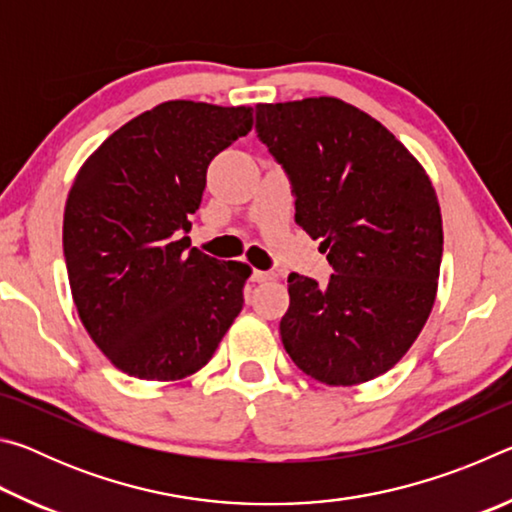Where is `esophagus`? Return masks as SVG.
<instances>
[{
    "label": "esophagus",
    "instance_id": "1",
    "mask_svg": "<svg viewBox=\"0 0 512 512\" xmlns=\"http://www.w3.org/2000/svg\"><path fill=\"white\" fill-rule=\"evenodd\" d=\"M268 280H275V273L273 271H253V282H268Z\"/></svg>",
    "mask_w": 512,
    "mask_h": 512
}]
</instances>
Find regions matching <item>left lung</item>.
Wrapping results in <instances>:
<instances>
[{"mask_svg": "<svg viewBox=\"0 0 512 512\" xmlns=\"http://www.w3.org/2000/svg\"><path fill=\"white\" fill-rule=\"evenodd\" d=\"M255 117L291 183L296 223L323 239L334 268L325 287L289 275L284 350L327 386L384 375L436 300L443 219L431 180L388 128L341 99L259 103Z\"/></svg>", "mask_w": 512, "mask_h": 512, "instance_id": "left-lung-1", "label": "left lung"}]
</instances>
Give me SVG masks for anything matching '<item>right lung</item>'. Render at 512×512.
<instances>
[{
    "instance_id": "right-lung-1",
    "label": "right lung",
    "mask_w": 512,
    "mask_h": 512,
    "mask_svg": "<svg viewBox=\"0 0 512 512\" xmlns=\"http://www.w3.org/2000/svg\"><path fill=\"white\" fill-rule=\"evenodd\" d=\"M253 108L167 101L112 133L76 176L63 219L74 305L99 350L137 379L201 370L244 307L250 266L187 250L207 167Z\"/></svg>"
}]
</instances>
